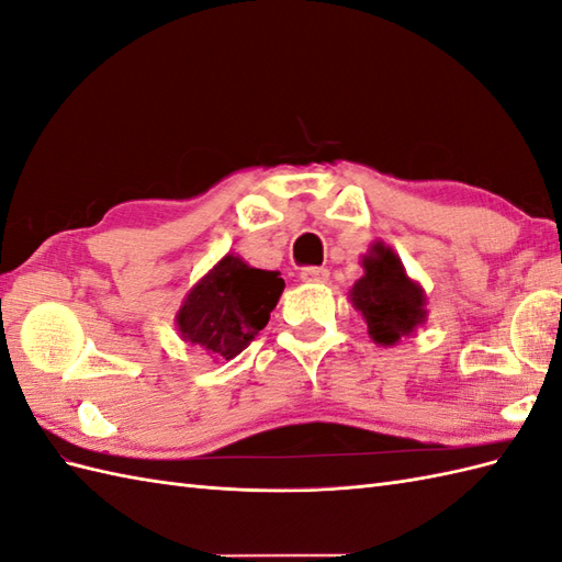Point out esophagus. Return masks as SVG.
I'll list each match as a JSON object with an SVG mask.
<instances>
[{
	"label": "esophagus",
	"instance_id": "obj_1",
	"mask_svg": "<svg viewBox=\"0 0 562 562\" xmlns=\"http://www.w3.org/2000/svg\"><path fill=\"white\" fill-rule=\"evenodd\" d=\"M302 280L304 282H325L328 280V270L318 268V266H308L302 270Z\"/></svg>",
	"mask_w": 562,
	"mask_h": 562
}]
</instances>
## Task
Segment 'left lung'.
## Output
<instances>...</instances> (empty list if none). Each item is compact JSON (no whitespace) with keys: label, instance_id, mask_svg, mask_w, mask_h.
Masks as SVG:
<instances>
[{"label":"left lung","instance_id":"obj_1","mask_svg":"<svg viewBox=\"0 0 562 562\" xmlns=\"http://www.w3.org/2000/svg\"><path fill=\"white\" fill-rule=\"evenodd\" d=\"M363 270L367 276L351 286V304L361 311L378 345H395L426 318L422 286L407 278L400 258L383 244L363 256Z\"/></svg>","mask_w":562,"mask_h":562}]
</instances>
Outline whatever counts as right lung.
Returning <instances> with one entry per match:
<instances>
[{
  "label": "right lung",
  "instance_id": "obj_1",
  "mask_svg": "<svg viewBox=\"0 0 562 562\" xmlns=\"http://www.w3.org/2000/svg\"><path fill=\"white\" fill-rule=\"evenodd\" d=\"M284 290L278 272L246 266L237 256H225L189 292L177 323L187 342L207 355L232 359L249 347L254 335L270 321Z\"/></svg>",
  "mask_w": 562,
  "mask_h": 562
}]
</instances>
